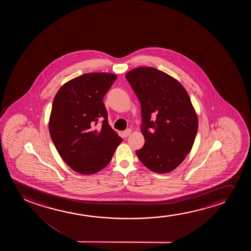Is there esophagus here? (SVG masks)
<instances>
[{
    "mask_svg": "<svg viewBox=\"0 0 251 251\" xmlns=\"http://www.w3.org/2000/svg\"><path fill=\"white\" fill-rule=\"evenodd\" d=\"M131 132H132V130H131L130 128H127V130L124 131L123 134H123V137L127 138L131 134Z\"/></svg>",
    "mask_w": 251,
    "mask_h": 251,
    "instance_id": "34e87169",
    "label": "esophagus"
}]
</instances>
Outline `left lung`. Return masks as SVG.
Segmentation results:
<instances>
[{
    "mask_svg": "<svg viewBox=\"0 0 251 251\" xmlns=\"http://www.w3.org/2000/svg\"><path fill=\"white\" fill-rule=\"evenodd\" d=\"M126 79L141 102L145 144L136 155L151 172H172L191 151L198 130L189 94L177 79L151 67L132 69Z\"/></svg>",
    "mask_w": 251,
    "mask_h": 251,
    "instance_id": "obj_1",
    "label": "left lung"
}]
</instances>
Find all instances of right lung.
<instances>
[{
  "label": "right lung",
  "instance_id": "add662e5",
  "mask_svg": "<svg viewBox=\"0 0 251 251\" xmlns=\"http://www.w3.org/2000/svg\"><path fill=\"white\" fill-rule=\"evenodd\" d=\"M117 75L88 73L63 84L55 94L49 120L52 141L75 172L91 175L110 163L123 139L108 122L103 103ZM100 119L103 124L95 126Z\"/></svg>",
  "mask_w": 251,
  "mask_h": 251
}]
</instances>
